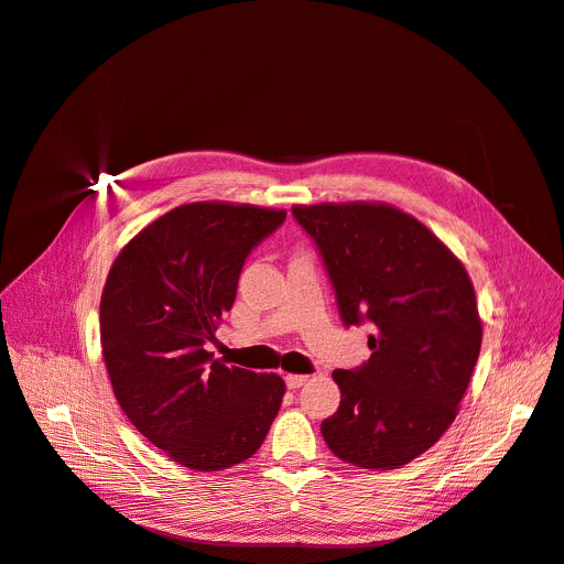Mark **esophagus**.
Instances as JSON below:
<instances>
[{
    "label": "esophagus",
    "instance_id": "34e87169",
    "mask_svg": "<svg viewBox=\"0 0 564 564\" xmlns=\"http://www.w3.org/2000/svg\"><path fill=\"white\" fill-rule=\"evenodd\" d=\"M307 379H310L307 375H286V377H284L286 387H289V389H294V391H296V389H301L303 384H307Z\"/></svg>",
    "mask_w": 564,
    "mask_h": 564
}]
</instances>
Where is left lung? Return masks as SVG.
Here are the masks:
<instances>
[{
	"label": "left lung",
	"mask_w": 564,
	"mask_h": 564,
	"mask_svg": "<svg viewBox=\"0 0 564 564\" xmlns=\"http://www.w3.org/2000/svg\"><path fill=\"white\" fill-rule=\"evenodd\" d=\"M317 245L343 324H370L364 366L335 370L340 408L322 421L330 452L395 469L454 423L481 349L463 263L419 219L387 204L294 206Z\"/></svg>",
	"instance_id": "obj_1"
}]
</instances>
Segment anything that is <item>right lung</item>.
Returning <instances> with one entry per match:
<instances>
[{
    "label": "right lung",
    "instance_id": "right-lung-1",
    "mask_svg": "<svg viewBox=\"0 0 564 564\" xmlns=\"http://www.w3.org/2000/svg\"><path fill=\"white\" fill-rule=\"evenodd\" d=\"M284 210L187 204L154 219L112 263L99 305L101 354L122 412L177 465L198 471L252 458L284 381L215 360L245 259Z\"/></svg>",
    "mask_w": 564,
    "mask_h": 564
}]
</instances>
